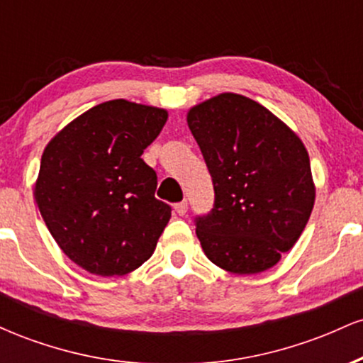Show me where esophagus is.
Segmentation results:
<instances>
[{
    "mask_svg": "<svg viewBox=\"0 0 363 363\" xmlns=\"http://www.w3.org/2000/svg\"><path fill=\"white\" fill-rule=\"evenodd\" d=\"M174 210L177 211L179 215H186L187 213V201L184 199V201H181V203H176V205H174Z\"/></svg>",
    "mask_w": 363,
    "mask_h": 363,
    "instance_id": "obj_1",
    "label": "esophagus"
}]
</instances>
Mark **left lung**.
Returning a JSON list of instances; mask_svg holds the SVG:
<instances>
[{"instance_id": "left-lung-1", "label": "left lung", "mask_w": 363, "mask_h": 363, "mask_svg": "<svg viewBox=\"0 0 363 363\" xmlns=\"http://www.w3.org/2000/svg\"><path fill=\"white\" fill-rule=\"evenodd\" d=\"M215 205L196 218V235L213 264L235 274L273 268L306 228L315 186L302 140L273 112L239 94L191 107Z\"/></svg>"}]
</instances>
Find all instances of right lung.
I'll use <instances>...</instances> for the list:
<instances>
[{
  "instance_id": "obj_1",
  "label": "right lung",
  "mask_w": 363,
  "mask_h": 363,
  "mask_svg": "<svg viewBox=\"0 0 363 363\" xmlns=\"http://www.w3.org/2000/svg\"><path fill=\"white\" fill-rule=\"evenodd\" d=\"M167 118L165 109L116 99L83 112L44 148L37 206L61 251L91 274L135 272L169 223L155 170L141 158Z\"/></svg>"
}]
</instances>
